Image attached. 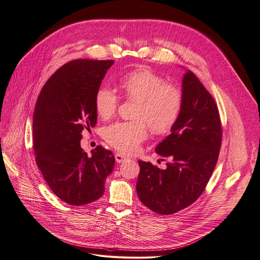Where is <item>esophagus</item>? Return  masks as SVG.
<instances>
[{"label": "esophagus", "instance_id": "34e87169", "mask_svg": "<svg viewBox=\"0 0 260 260\" xmlns=\"http://www.w3.org/2000/svg\"><path fill=\"white\" fill-rule=\"evenodd\" d=\"M114 157H115V161H117V162H123V161H125V160L127 159L126 156L120 154V153H117V154L114 155Z\"/></svg>", "mask_w": 260, "mask_h": 260}]
</instances>
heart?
Returning a JSON list of instances; mask_svg holds the SVG:
<instances>
[{"label":"heart","mask_w":260,"mask_h":260,"mask_svg":"<svg viewBox=\"0 0 260 260\" xmlns=\"http://www.w3.org/2000/svg\"><path fill=\"white\" fill-rule=\"evenodd\" d=\"M119 85L127 99L138 101L134 111L136 120L109 125L104 129V138L115 150L132 154L147 139L148 124L156 135H164L172 129L180 118L183 96L176 85L167 83L162 77L147 69L124 75ZM118 105V96L111 89L103 86L96 91L94 107L102 119L111 118Z\"/></svg>","instance_id":"obj_1"}]
</instances>
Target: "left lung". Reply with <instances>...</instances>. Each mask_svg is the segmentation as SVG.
Returning <instances> with one entry per match:
<instances>
[{"mask_svg": "<svg viewBox=\"0 0 260 260\" xmlns=\"http://www.w3.org/2000/svg\"><path fill=\"white\" fill-rule=\"evenodd\" d=\"M182 96L183 107L178 122L155 148L157 154L168 159L167 168L138 160V197L153 212L162 215L187 208L203 194L222 145L217 106L190 71L182 80Z\"/></svg>", "mask_w": 260, "mask_h": 260, "instance_id": "left-lung-1", "label": "left lung"}]
</instances>
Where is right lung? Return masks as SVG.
Returning <instances> with one entry per match:
<instances>
[{
  "label": "right lung",
  "mask_w": 260,
  "mask_h": 260,
  "mask_svg": "<svg viewBox=\"0 0 260 260\" xmlns=\"http://www.w3.org/2000/svg\"><path fill=\"white\" fill-rule=\"evenodd\" d=\"M114 62L75 60L46 82L33 115L35 160L50 189L71 206L101 198L114 167L112 152L98 146L89 156L80 140L98 121L95 93Z\"/></svg>",
  "instance_id": "1"
}]
</instances>
